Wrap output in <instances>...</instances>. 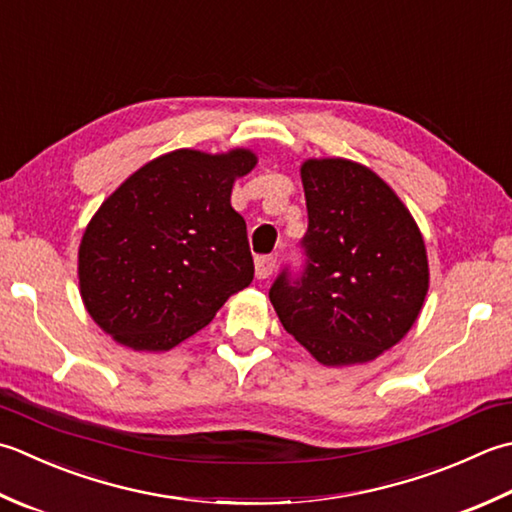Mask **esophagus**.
Masks as SVG:
<instances>
[{"instance_id":"1","label":"esophagus","mask_w":512,"mask_h":512,"mask_svg":"<svg viewBox=\"0 0 512 512\" xmlns=\"http://www.w3.org/2000/svg\"><path fill=\"white\" fill-rule=\"evenodd\" d=\"M275 264H277V259H275L273 255L257 257V259H255V277H257V279H268L270 275H273Z\"/></svg>"}]
</instances>
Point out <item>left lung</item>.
Instances as JSON below:
<instances>
[{"label":"left lung","instance_id":"8db88e82","mask_svg":"<svg viewBox=\"0 0 512 512\" xmlns=\"http://www.w3.org/2000/svg\"><path fill=\"white\" fill-rule=\"evenodd\" d=\"M304 268L270 286L279 322L319 364H364L393 348L422 310V233L393 188L348 159L302 164Z\"/></svg>","mask_w":512,"mask_h":512}]
</instances>
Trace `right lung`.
<instances>
[{
	"label": "right lung",
	"mask_w": 512,
	"mask_h": 512,
	"mask_svg": "<svg viewBox=\"0 0 512 512\" xmlns=\"http://www.w3.org/2000/svg\"><path fill=\"white\" fill-rule=\"evenodd\" d=\"M246 148L173 150L130 175L86 226L79 290L97 326L133 350H170L253 282L246 222L230 206Z\"/></svg>",
	"instance_id": "right-lung-1"
}]
</instances>
